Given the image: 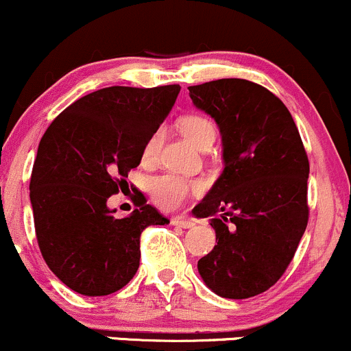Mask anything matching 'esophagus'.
<instances>
[{
	"label": "esophagus",
	"instance_id": "1",
	"mask_svg": "<svg viewBox=\"0 0 351 351\" xmlns=\"http://www.w3.org/2000/svg\"><path fill=\"white\" fill-rule=\"evenodd\" d=\"M171 225H175V227H182V228H191L195 225V222L191 219H186V217H173Z\"/></svg>",
	"mask_w": 351,
	"mask_h": 351
}]
</instances>
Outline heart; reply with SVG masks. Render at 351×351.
Returning a JSON list of instances; mask_svg holds the SVG:
<instances>
[{
	"mask_svg": "<svg viewBox=\"0 0 351 351\" xmlns=\"http://www.w3.org/2000/svg\"><path fill=\"white\" fill-rule=\"evenodd\" d=\"M180 129H182L183 136H185L188 141L193 146H197L198 149H204L205 146L213 145V141H215V124L208 117L202 116V114H188V116L182 117L180 119ZM161 143H163V129H158V131H154L147 138L146 145L143 147V160L153 161L158 156ZM147 190H149L153 202L160 208L175 210L193 191L200 190V183L183 178V176L173 175V173H166V175L151 178Z\"/></svg>",
	"mask_w": 351,
	"mask_h": 351,
	"instance_id": "1",
	"label": "heart"
}]
</instances>
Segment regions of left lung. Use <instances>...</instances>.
I'll list each match as a JSON object with an SVG mask.
<instances>
[{"instance_id": "1", "label": "left lung", "mask_w": 351, "mask_h": 351, "mask_svg": "<svg viewBox=\"0 0 351 351\" xmlns=\"http://www.w3.org/2000/svg\"><path fill=\"white\" fill-rule=\"evenodd\" d=\"M222 134L223 171L193 208L212 219L217 245L202 279L228 300L257 296L281 279L309 217V161L293 116L267 88L243 79L188 87Z\"/></svg>"}]
</instances>
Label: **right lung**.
Instances as JSON below:
<instances>
[{
	"label": "right lung",
	"instance_id": "obj_1",
	"mask_svg": "<svg viewBox=\"0 0 351 351\" xmlns=\"http://www.w3.org/2000/svg\"><path fill=\"white\" fill-rule=\"evenodd\" d=\"M180 88H101L62 110L43 134L29 180L36 241L50 271L75 293L108 296L126 286L139 267L141 232L169 223L143 195L124 219L108 198L141 163Z\"/></svg>",
	"mask_w": 351,
	"mask_h": 351
}]
</instances>
